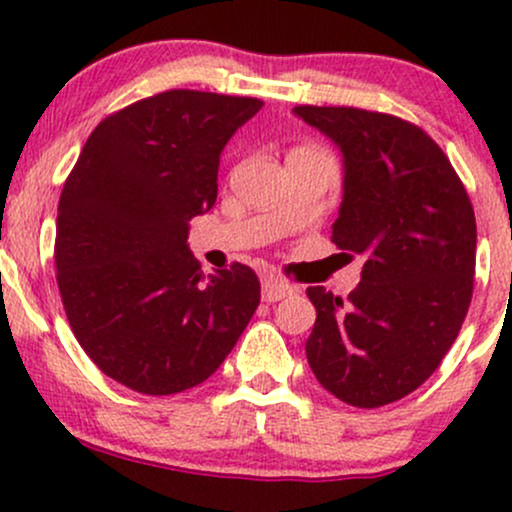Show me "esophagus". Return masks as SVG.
Returning <instances> with one entry per match:
<instances>
[{
  "label": "esophagus",
  "mask_w": 512,
  "mask_h": 512,
  "mask_svg": "<svg viewBox=\"0 0 512 512\" xmlns=\"http://www.w3.org/2000/svg\"><path fill=\"white\" fill-rule=\"evenodd\" d=\"M294 292V287L290 282L285 280H278V278H263V302H280V299L290 297Z\"/></svg>",
  "instance_id": "obj_1"
}]
</instances>
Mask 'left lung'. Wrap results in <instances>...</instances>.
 <instances>
[{
    "label": "left lung",
    "mask_w": 512,
    "mask_h": 512,
    "mask_svg": "<svg viewBox=\"0 0 512 512\" xmlns=\"http://www.w3.org/2000/svg\"><path fill=\"white\" fill-rule=\"evenodd\" d=\"M294 114L342 150L345 194L330 239L364 256L347 302L306 290L316 306L306 359L328 393L374 410L422 386L458 338L474 287V210L417 124L359 107L297 105Z\"/></svg>",
    "instance_id": "obj_1"
}]
</instances>
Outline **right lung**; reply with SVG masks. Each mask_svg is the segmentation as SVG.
<instances>
[{
  "mask_svg": "<svg viewBox=\"0 0 512 512\" xmlns=\"http://www.w3.org/2000/svg\"><path fill=\"white\" fill-rule=\"evenodd\" d=\"M258 98L165 90L95 126L66 177L54 266L78 345L143 395L206 381L261 302L249 266L203 275L189 220L213 208L225 143Z\"/></svg>",
  "mask_w": 512,
  "mask_h": 512,
  "instance_id": "1",
  "label": "right lung"
}]
</instances>
